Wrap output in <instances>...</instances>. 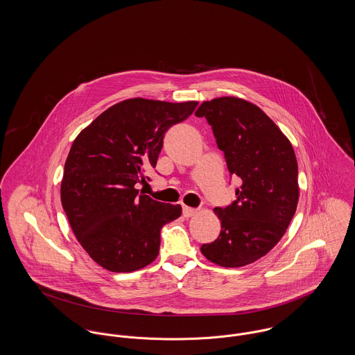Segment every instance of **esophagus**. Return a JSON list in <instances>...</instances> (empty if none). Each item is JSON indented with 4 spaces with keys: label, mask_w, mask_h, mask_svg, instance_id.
<instances>
[{
    "label": "esophagus",
    "mask_w": 355,
    "mask_h": 355,
    "mask_svg": "<svg viewBox=\"0 0 355 355\" xmlns=\"http://www.w3.org/2000/svg\"><path fill=\"white\" fill-rule=\"evenodd\" d=\"M197 213V209L189 208V207H182V214L185 217H191Z\"/></svg>",
    "instance_id": "esophagus-1"
}]
</instances>
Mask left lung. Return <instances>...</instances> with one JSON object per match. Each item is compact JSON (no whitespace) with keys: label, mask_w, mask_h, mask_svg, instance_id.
<instances>
[{"label":"left lung","mask_w":355,"mask_h":355,"mask_svg":"<svg viewBox=\"0 0 355 355\" xmlns=\"http://www.w3.org/2000/svg\"><path fill=\"white\" fill-rule=\"evenodd\" d=\"M196 116L208 121L230 177L241 180L236 200L214 208L221 232L201 252L218 266L243 267L267 254L291 223L299 200L296 157L279 127L247 101L217 98Z\"/></svg>","instance_id":"8db88e82"}]
</instances>
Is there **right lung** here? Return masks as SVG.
<instances>
[{
    "instance_id": "1",
    "label": "right lung",
    "mask_w": 355,
    "mask_h": 355,
    "mask_svg": "<svg viewBox=\"0 0 355 355\" xmlns=\"http://www.w3.org/2000/svg\"><path fill=\"white\" fill-rule=\"evenodd\" d=\"M197 102L127 99L102 112L73 141L64 165L62 204L78 241L99 266L132 272L155 260L162 227L181 205L153 200L137 187L157 165L165 132Z\"/></svg>"
}]
</instances>
